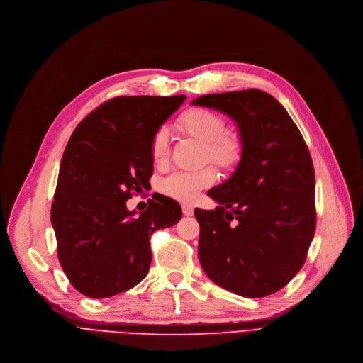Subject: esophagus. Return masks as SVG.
I'll return each mask as SVG.
<instances>
[{"mask_svg":"<svg viewBox=\"0 0 363 363\" xmlns=\"http://www.w3.org/2000/svg\"><path fill=\"white\" fill-rule=\"evenodd\" d=\"M182 211L184 216H194V206L191 203H183Z\"/></svg>","mask_w":363,"mask_h":363,"instance_id":"34e87169","label":"esophagus"}]
</instances>
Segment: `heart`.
Here are the masks:
<instances>
[{"instance_id":"obj_1","label":"heart","mask_w":363,"mask_h":363,"mask_svg":"<svg viewBox=\"0 0 363 363\" xmlns=\"http://www.w3.org/2000/svg\"><path fill=\"white\" fill-rule=\"evenodd\" d=\"M179 128L201 140L205 146V160H210L221 169L230 171L242 160L244 142L233 131H224V119L208 109L192 108L179 118ZM152 158L161 164L168 157V133L161 128L152 139ZM217 182V171L205 167L195 171H176L161 183L162 192L183 202L194 201L202 189Z\"/></svg>"}]
</instances>
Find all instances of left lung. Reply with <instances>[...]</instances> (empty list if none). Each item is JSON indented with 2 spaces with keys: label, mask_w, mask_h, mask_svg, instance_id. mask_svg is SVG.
I'll list each match as a JSON object with an SVG mask.
<instances>
[{
  "label": "left lung",
  "mask_w": 363,
  "mask_h": 363,
  "mask_svg": "<svg viewBox=\"0 0 363 363\" xmlns=\"http://www.w3.org/2000/svg\"><path fill=\"white\" fill-rule=\"evenodd\" d=\"M192 105L229 115L244 142L232 177L208 191L220 205L195 210L201 266L238 296H270L303 267L315 235L312 157L285 108L262 90L206 94Z\"/></svg>",
  "instance_id": "obj_1"
}]
</instances>
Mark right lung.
<instances>
[{
	"mask_svg": "<svg viewBox=\"0 0 363 363\" xmlns=\"http://www.w3.org/2000/svg\"><path fill=\"white\" fill-rule=\"evenodd\" d=\"M186 96H119L85 116L63 152L51 203L57 257L81 294L108 298L145 279L150 236L182 218L179 202L155 195L140 216L127 199L153 172L152 139Z\"/></svg>",
	"mask_w": 363,
	"mask_h": 363,
	"instance_id": "add662e5",
	"label": "right lung"
}]
</instances>
